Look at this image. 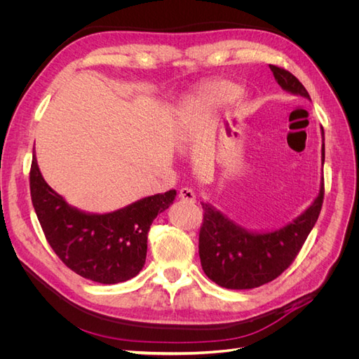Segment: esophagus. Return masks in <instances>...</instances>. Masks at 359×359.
Masks as SVG:
<instances>
[{"label": "esophagus", "instance_id": "esophagus-1", "mask_svg": "<svg viewBox=\"0 0 359 359\" xmlns=\"http://www.w3.org/2000/svg\"><path fill=\"white\" fill-rule=\"evenodd\" d=\"M180 199L184 201V202H189V203H194L196 202V194H194V191L189 187H184L180 190Z\"/></svg>", "mask_w": 359, "mask_h": 359}]
</instances>
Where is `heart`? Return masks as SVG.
Returning <instances> with one entry per match:
<instances>
[{
  "label": "heart",
  "mask_w": 359,
  "mask_h": 359,
  "mask_svg": "<svg viewBox=\"0 0 359 359\" xmlns=\"http://www.w3.org/2000/svg\"><path fill=\"white\" fill-rule=\"evenodd\" d=\"M241 94V88L231 81H212L194 94L182 114L187 126L196 124L199 119L211 115L229 104Z\"/></svg>",
  "instance_id": "heart-1"
}]
</instances>
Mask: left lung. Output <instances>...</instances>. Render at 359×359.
Returning <instances> with one entry per match:
<instances>
[{"label":"left lung","instance_id":"left-lung-1","mask_svg":"<svg viewBox=\"0 0 359 359\" xmlns=\"http://www.w3.org/2000/svg\"><path fill=\"white\" fill-rule=\"evenodd\" d=\"M281 90L311 100L304 85L285 69L269 66ZM322 132V166L325 136ZM323 202V177L318 196L287 224L274 231H250L210 202H201L203 224L199 256L203 273L226 289H253L277 278L293 262L318 222Z\"/></svg>","mask_w":359,"mask_h":359}]
</instances>
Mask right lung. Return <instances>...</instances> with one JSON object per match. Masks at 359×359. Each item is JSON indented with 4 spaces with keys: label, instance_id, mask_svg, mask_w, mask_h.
Here are the masks:
<instances>
[{
    "label": "right lung",
    "instance_id": "obj_1",
    "mask_svg": "<svg viewBox=\"0 0 359 359\" xmlns=\"http://www.w3.org/2000/svg\"><path fill=\"white\" fill-rule=\"evenodd\" d=\"M31 201L53 252L76 274L102 285L136 277L145 265L148 232L177 198L157 193L111 212H88L67 203L43 178L36 154L29 172Z\"/></svg>",
    "mask_w": 359,
    "mask_h": 359
}]
</instances>
